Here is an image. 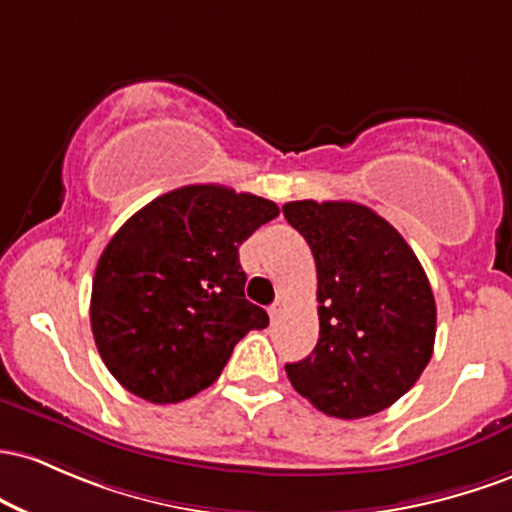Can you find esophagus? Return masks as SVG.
<instances>
[{
	"label": "esophagus",
	"instance_id": "esophagus-1",
	"mask_svg": "<svg viewBox=\"0 0 512 512\" xmlns=\"http://www.w3.org/2000/svg\"><path fill=\"white\" fill-rule=\"evenodd\" d=\"M268 314H271L273 324H278V319L283 317V302H273L271 309H268Z\"/></svg>",
	"mask_w": 512,
	"mask_h": 512
}]
</instances>
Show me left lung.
<instances>
[{"label":"left lung","mask_w":512,"mask_h":512,"mask_svg":"<svg viewBox=\"0 0 512 512\" xmlns=\"http://www.w3.org/2000/svg\"><path fill=\"white\" fill-rule=\"evenodd\" d=\"M283 215L307 239L319 280V341L285 365L292 387L326 416L384 411L433 355L435 297L421 261L365 205L295 200Z\"/></svg>","instance_id":"8db88e82"}]
</instances>
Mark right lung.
Instances as JSON below:
<instances>
[{"label": "right lung", "instance_id": "obj_1", "mask_svg": "<svg viewBox=\"0 0 512 512\" xmlns=\"http://www.w3.org/2000/svg\"><path fill=\"white\" fill-rule=\"evenodd\" d=\"M273 200L195 183L137 210L103 249L91 331L108 372L152 404H176L220 377L266 309L244 297L239 246L278 217Z\"/></svg>", "mask_w": 512, "mask_h": 512}]
</instances>
